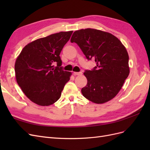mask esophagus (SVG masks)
Here are the masks:
<instances>
[{
  "label": "esophagus",
  "instance_id": "obj_1",
  "mask_svg": "<svg viewBox=\"0 0 150 150\" xmlns=\"http://www.w3.org/2000/svg\"><path fill=\"white\" fill-rule=\"evenodd\" d=\"M82 74H83L82 72H74V74L76 76H81V75H82Z\"/></svg>",
  "mask_w": 150,
  "mask_h": 150
}]
</instances>
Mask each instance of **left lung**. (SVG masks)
Here are the masks:
<instances>
[{"label": "left lung", "instance_id": "obj_1", "mask_svg": "<svg viewBox=\"0 0 150 150\" xmlns=\"http://www.w3.org/2000/svg\"><path fill=\"white\" fill-rule=\"evenodd\" d=\"M71 42H75L88 60L96 63L86 70L88 83L81 89L83 96L94 103L111 100L119 93L129 74V56L125 47L112 34L94 29L76 30Z\"/></svg>", "mask_w": 150, "mask_h": 150}]
</instances>
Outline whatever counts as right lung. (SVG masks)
<instances>
[{
  "instance_id": "right-lung-1",
  "label": "right lung",
  "mask_w": 150,
  "mask_h": 150,
  "mask_svg": "<svg viewBox=\"0 0 150 150\" xmlns=\"http://www.w3.org/2000/svg\"><path fill=\"white\" fill-rule=\"evenodd\" d=\"M72 33L60 32L35 40L25 46L17 58V83L25 96L38 105L56 102L70 79L71 72L63 70L59 54Z\"/></svg>"
}]
</instances>
